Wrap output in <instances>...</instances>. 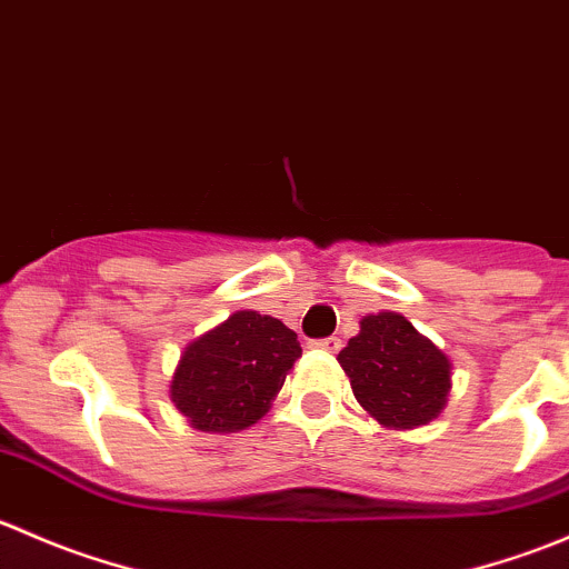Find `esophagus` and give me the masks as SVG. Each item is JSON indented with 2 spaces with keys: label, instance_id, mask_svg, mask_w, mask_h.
Returning a JSON list of instances; mask_svg holds the SVG:
<instances>
[{
  "label": "esophagus",
  "instance_id": "esophagus-1",
  "mask_svg": "<svg viewBox=\"0 0 569 569\" xmlns=\"http://www.w3.org/2000/svg\"><path fill=\"white\" fill-rule=\"evenodd\" d=\"M311 347L325 349V352H338V349H341V338H336V336L317 338V341H311Z\"/></svg>",
  "mask_w": 569,
  "mask_h": 569
}]
</instances>
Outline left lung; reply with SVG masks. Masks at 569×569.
Here are the masks:
<instances>
[{
  "label": "left lung",
  "instance_id": "8db88e82",
  "mask_svg": "<svg viewBox=\"0 0 569 569\" xmlns=\"http://www.w3.org/2000/svg\"><path fill=\"white\" fill-rule=\"evenodd\" d=\"M355 399L388 429H416L443 412L451 363L401 313L360 319V332L338 352Z\"/></svg>",
  "mask_w": 569,
  "mask_h": 569
}]
</instances>
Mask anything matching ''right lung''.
<instances>
[{
	"mask_svg": "<svg viewBox=\"0 0 569 569\" xmlns=\"http://www.w3.org/2000/svg\"><path fill=\"white\" fill-rule=\"evenodd\" d=\"M300 355L283 321L237 311L183 347L170 399L200 432H242L267 416Z\"/></svg>",
	"mask_w": 569,
	"mask_h": 569,
	"instance_id": "right-lung-1",
	"label": "right lung"
}]
</instances>
